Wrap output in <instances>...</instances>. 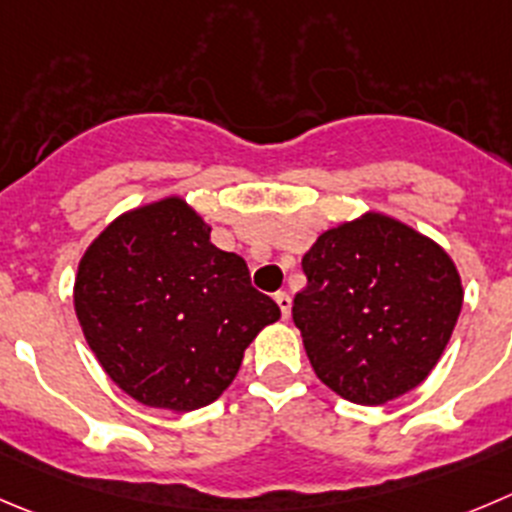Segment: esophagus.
Wrapping results in <instances>:
<instances>
[{"mask_svg":"<svg viewBox=\"0 0 512 512\" xmlns=\"http://www.w3.org/2000/svg\"><path fill=\"white\" fill-rule=\"evenodd\" d=\"M274 299H276V304H279L281 316H284V319H289V314H291V296L286 294V291H279V294H276Z\"/></svg>","mask_w":512,"mask_h":512,"instance_id":"obj_1","label":"esophagus"}]
</instances>
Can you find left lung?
Segmentation results:
<instances>
[{
    "label": "left lung",
    "mask_w": 512,
    "mask_h": 512,
    "mask_svg": "<svg viewBox=\"0 0 512 512\" xmlns=\"http://www.w3.org/2000/svg\"><path fill=\"white\" fill-rule=\"evenodd\" d=\"M294 324L316 377L357 405H384L425 382L462 309L452 259L382 213L329 228L301 259Z\"/></svg>",
    "instance_id": "obj_1"
}]
</instances>
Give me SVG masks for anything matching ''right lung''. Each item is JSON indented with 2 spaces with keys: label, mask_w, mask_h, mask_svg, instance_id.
I'll list each match as a JSON object with an SVG mask.
<instances>
[{
  "label": "right lung",
  "mask_w": 512,
  "mask_h": 512,
  "mask_svg": "<svg viewBox=\"0 0 512 512\" xmlns=\"http://www.w3.org/2000/svg\"><path fill=\"white\" fill-rule=\"evenodd\" d=\"M75 311L107 377L140 405L175 412L221 397L253 337L281 316L180 198L135 208L90 243Z\"/></svg>",
  "instance_id": "1"
}]
</instances>
